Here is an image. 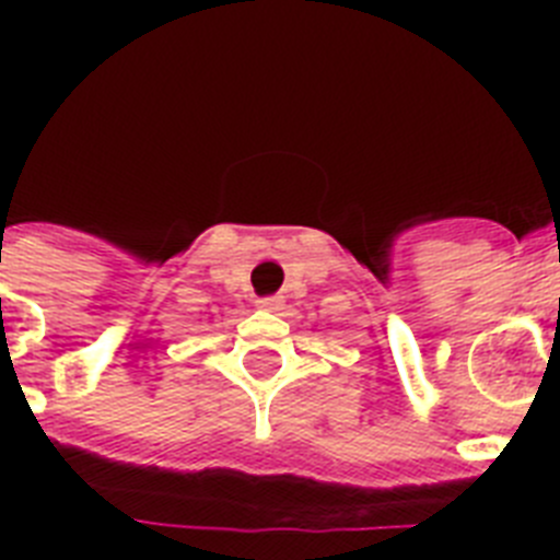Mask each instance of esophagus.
<instances>
[{
    "mask_svg": "<svg viewBox=\"0 0 560 560\" xmlns=\"http://www.w3.org/2000/svg\"><path fill=\"white\" fill-rule=\"evenodd\" d=\"M257 305H260L264 311H277L280 305H283V300H280V296H260V300H257Z\"/></svg>",
    "mask_w": 560,
    "mask_h": 560,
    "instance_id": "obj_1",
    "label": "esophagus"
}]
</instances>
